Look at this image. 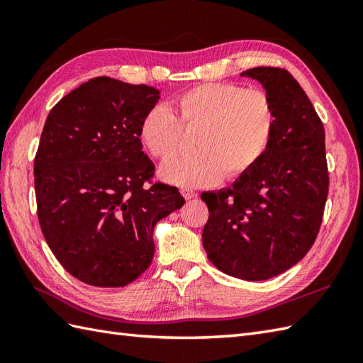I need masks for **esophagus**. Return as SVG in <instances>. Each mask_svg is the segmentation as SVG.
I'll return each mask as SVG.
<instances>
[{
    "mask_svg": "<svg viewBox=\"0 0 363 363\" xmlns=\"http://www.w3.org/2000/svg\"><path fill=\"white\" fill-rule=\"evenodd\" d=\"M181 194H182V196L186 198V199H194V198H196V191L195 190H191V189H181Z\"/></svg>",
    "mask_w": 363,
    "mask_h": 363,
    "instance_id": "34e87169",
    "label": "esophagus"
}]
</instances>
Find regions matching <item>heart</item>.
I'll use <instances>...</instances> for the list:
<instances>
[{
    "mask_svg": "<svg viewBox=\"0 0 363 363\" xmlns=\"http://www.w3.org/2000/svg\"><path fill=\"white\" fill-rule=\"evenodd\" d=\"M273 99L260 89L209 82L174 99L173 112L154 106L143 115L138 135L159 160L179 150L182 129L199 130L195 156L174 159L160 168V177L179 187H207L221 177L235 181L265 156L276 130Z\"/></svg>",
    "mask_w": 363,
    "mask_h": 363,
    "instance_id": "obj_1",
    "label": "heart"
}]
</instances>
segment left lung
<instances>
[{"mask_svg":"<svg viewBox=\"0 0 363 363\" xmlns=\"http://www.w3.org/2000/svg\"><path fill=\"white\" fill-rule=\"evenodd\" d=\"M264 86L276 109L265 156L233 187L204 191L207 257L220 272L265 281L287 272L312 248L329 190L325 128L293 76L276 67L242 73Z\"/></svg>","mask_w":363,"mask_h":363,"instance_id":"obj_1","label":"left lung"}]
</instances>
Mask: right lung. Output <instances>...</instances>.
I'll return each mask as SVG.
<instances>
[{
	"instance_id": "right-lung-1",
	"label": "right lung",
	"mask_w": 363,
	"mask_h": 363,
	"mask_svg": "<svg viewBox=\"0 0 363 363\" xmlns=\"http://www.w3.org/2000/svg\"><path fill=\"white\" fill-rule=\"evenodd\" d=\"M160 91L99 76L52 107L34 160L37 215L68 273L123 287L151 265L156 223L181 209L179 190L152 186L138 128Z\"/></svg>"
}]
</instances>
